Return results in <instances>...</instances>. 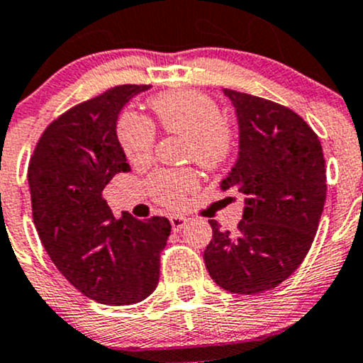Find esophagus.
<instances>
[{
  "mask_svg": "<svg viewBox=\"0 0 363 363\" xmlns=\"http://www.w3.org/2000/svg\"><path fill=\"white\" fill-rule=\"evenodd\" d=\"M169 222H171V227H173L174 233H178V230H182L183 227L186 225V218H185V216H180V215H171Z\"/></svg>",
  "mask_w": 363,
  "mask_h": 363,
  "instance_id": "34e87169",
  "label": "esophagus"
}]
</instances>
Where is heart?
I'll use <instances>...</instances> for the list:
<instances>
[{
    "mask_svg": "<svg viewBox=\"0 0 363 363\" xmlns=\"http://www.w3.org/2000/svg\"><path fill=\"white\" fill-rule=\"evenodd\" d=\"M157 124L167 134L185 136V157L204 167H216L233 150V133L222 121V111L213 99L201 92H166L150 99ZM117 138L130 162L143 166L154 157L155 129L148 118L124 111L118 118ZM192 169L157 171L150 178V192L157 203L180 208L186 196L197 186Z\"/></svg>",
    "mask_w": 363,
    "mask_h": 363,
    "instance_id": "1",
    "label": "heart"
}]
</instances>
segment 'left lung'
Masks as SVG:
<instances>
[{
	"instance_id": "left-lung-1",
	"label": "left lung",
	"mask_w": 363,
	"mask_h": 363,
	"mask_svg": "<svg viewBox=\"0 0 363 363\" xmlns=\"http://www.w3.org/2000/svg\"><path fill=\"white\" fill-rule=\"evenodd\" d=\"M236 110L239 154L222 190L245 196L236 233L209 220L204 264L213 281L233 294L271 290L302 264L318 230L327 197L321 143L295 111L223 89Z\"/></svg>"
}]
</instances>
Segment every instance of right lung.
I'll use <instances>...</instances> for the list:
<instances>
[{
  "label": "right lung",
  "mask_w": 363,
  "mask_h": 363,
  "mask_svg": "<svg viewBox=\"0 0 363 363\" xmlns=\"http://www.w3.org/2000/svg\"><path fill=\"white\" fill-rule=\"evenodd\" d=\"M148 85H118L62 113L45 129L28 169L33 220L48 257L85 297L106 306L141 302L159 283L169 220L115 218L103 197L129 173L117 118Z\"/></svg>",
  "instance_id": "right-lung-1"
}]
</instances>
